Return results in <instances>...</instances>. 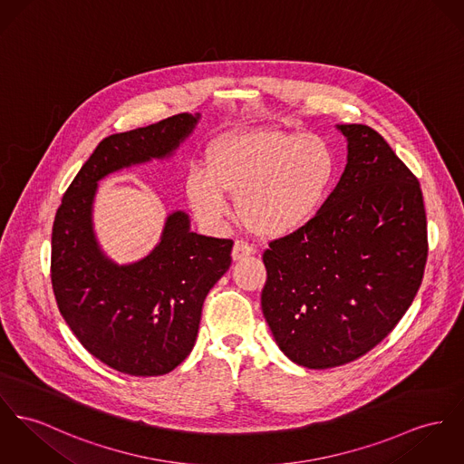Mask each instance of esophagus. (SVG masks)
Segmentation results:
<instances>
[{
  "instance_id": "esophagus-1",
  "label": "esophagus",
  "mask_w": 464,
  "mask_h": 464,
  "mask_svg": "<svg viewBox=\"0 0 464 464\" xmlns=\"http://www.w3.org/2000/svg\"><path fill=\"white\" fill-rule=\"evenodd\" d=\"M254 252H256V250H254V247H252L250 244L244 242V240H237L235 246H233L231 256H233V261H240V259L249 257Z\"/></svg>"
}]
</instances>
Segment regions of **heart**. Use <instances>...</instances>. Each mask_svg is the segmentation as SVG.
<instances>
[{
    "instance_id": "b5f03b06",
    "label": "heart",
    "mask_w": 464,
    "mask_h": 464,
    "mask_svg": "<svg viewBox=\"0 0 464 464\" xmlns=\"http://www.w3.org/2000/svg\"><path fill=\"white\" fill-rule=\"evenodd\" d=\"M339 175L334 146L316 134L250 129L227 134L210 148L207 173L185 181L190 208L208 226L231 214L226 196L238 199V214L254 233L293 235L326 205Z\"/></svg>"
}]
</instances>
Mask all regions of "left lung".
Listing matches in <instances>:
<instances>
[{
    "instance_id": "1",
    "label": "left lung",
    "mask_w": 464,
    "mask_h": 464,
    "mask_svg": "<svg viewBox=\"0 0 464 464\" xmlns=\"http://www.w3.org/2000/svg\"><path fill=\"white\" fill-rule=\"evenodd\" d=\"M348 164L318 217L270 242L261 309L285 357L344 365L380 344L411 305L428 259L420 183L367 125H337Z\"/></svg>"
}]
</instances>
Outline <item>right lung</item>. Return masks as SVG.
I'll return each instance as SVG.
<instances>
[{"mask_svg": "<svg viewBox=\"0 0 464 464\" xmlns=\"http://www.w3.org/2000/svg\"><path fill=\"white\" fill-rule=\"evenodd\" d=\"M199 118L181 112L101 141L54 217L51 281L58 309L93 357L130 376L168 374L192 352L203 302L231 265L233 240L190 231L188 215L177 210L148 256L118 265L93 231L97 185L120 169L171 157Z\"/></svg>", "mask_w": 464, "mask_h": 464, "instance_id": "add662e5", "label": "right lung"}]
</instances>
